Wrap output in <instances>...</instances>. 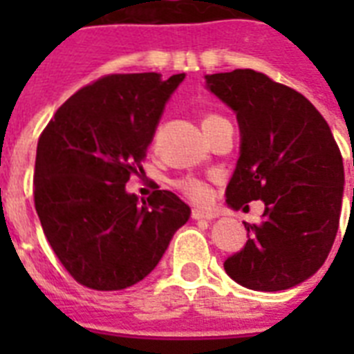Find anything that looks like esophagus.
Listing matches in <instances>:
<instances>
[{
	"label": "esophagus",
	"instance_id": "1",
	"mask_svg": "<svg viewBox=\"0 0 354 354\" xmlns=\"http://www.w3.org/2000/svg\"><path fill=\"white\" fill-rule=\"evenodd\" d=\"M191 216H193L194 221H213V218H216L215 213H207V211H200V209H193Z\"/></svg>",
	"mask_w": 354,
	"mask_h": 354
}]
</instances>
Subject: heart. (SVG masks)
<instances>
[{
  "label": "heart",
  "instance_id": "heart-1",
  "mask_svg": "<svg viewBox=\"0 0 354 354\" xmlns=\"http://www.w3.org/2000/svg\"><path fill=\"white\" fill-rule=\"evenodd\" d=\"M216 118V115H209L205 118L204 121H209V119ZM176 187L182 191L189 200H193L196 204H205L207 200L211 198V189L209 185L202 180H196V178H183V180H178Z\"/></svg>",
  "mask_w": 354,
  "mask_h": 354
}]
</instances>
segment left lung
<instances>
[{
	"instance_id": "obj_1",
	"label": "left lung",
	"mask_w": 354,
	"mask_h": 354,
	"mask_svg": "<svg viewBox=\"0 0 354 354\" xmlns=\"http://www.w3.org/2000/svg\"><path fill=\"white\" fill-rule=\"evenodd\" d=\"M205 88L235 112L241 147L226 204L263 200L246 246L224 263L235 283L286 290L313 277L335 242L344 161L322 113L301 93L253 69L205 75Z\"/></svg>"
}]
</instances>
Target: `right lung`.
<instances>
[{
  "instance_id": "right-lung-1",
  "label": "right lung",
  "mask_w": 354,
  "mask_h": 354,
  "mask_svg": "<svg viewBox=\"0 0 354 354\" xmlns=\"http://www.w3.org/2000/svg\"><path fill=\"white\" fill-rule=\"evenodd\" d=\"M185 73L108 75L58 108L36 147L35 207L53 252L80 285L122 290L163 257L191 207L171 191H127Z\"/></svg>"
}]
</instances>
